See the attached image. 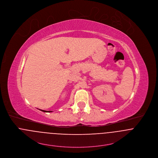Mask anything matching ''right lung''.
Masks as SVG:
<instances>
[{"mask_svg": "<svg viewBox=\"0 0 158 158\" xmlns=\"http://www.w3.org/2000/svg\"><path fill=\"white\" fill-rule=\"evenodd\" d=\"M42 110V112H52V111H46V110Z\"/></svg>", "mask_w": 158, "mask_h": 158, "instance_id": "obj_1", "label": "right lung"}]
</instances>
